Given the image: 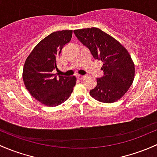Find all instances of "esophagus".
Returning a JSON list of instances; mask_svg holds the SVG:
<instances>
[{
	"instance_id": "34e87169",
	"label": "esophagus",
	"mask_w": 157,
	"mask_h": 157,
	"mask_svg": "<svg viewBox=\"0 0 157 157\" xmlns=\"http://www.w3.org/2000/svg\"><path fill=\"white\" fill-rule=\"evenodd\" d=\"M77 78L79 79V80H83V79L84 78V76H83V75H77Z\"/></svg>"
}]
</instances>
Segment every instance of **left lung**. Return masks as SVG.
Here are the masks:
<instances>
[{
	"mask_svg": "<svg viewBox=\"0 0 157 157\" xmlns=\"http://www.w3.org/2000/svg\"><path fill=\"white\" fill-rule=\"evenodd\" d=\"M74 32L94 59L103 62L101 69L104 76L97 78V86L90 90V95L104 103L120 99L131 86L135 77V65L128 51L117 40L97 28Z\"/></svg>",
	"mask_w": 157,
	"mask_h": 157,
	"instance_id": "left-lung-1",
	"label": "left lung"
}]
</instances>
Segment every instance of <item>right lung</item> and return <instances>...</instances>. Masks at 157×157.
Returning a JSON list of instances; mask_svg holds the SVG:
<instances>
[{"mask_svg":"<svg viewBox=\"0 0 157 157\" xmlns=\"http://www.w3.org/2000/svg\"><path fill=\"white\" fill-rule=\"evenodd\" d=\"M72 30L59 31L43 39L26 59L23 80L35 99L49 107L65 101L73 92L77 79L52 74L57 68V57L70 42Z\"/></svg>","mask_w":157,"mask_h":157,"instance_id":"1","label":"right lung"}]
</instances>
